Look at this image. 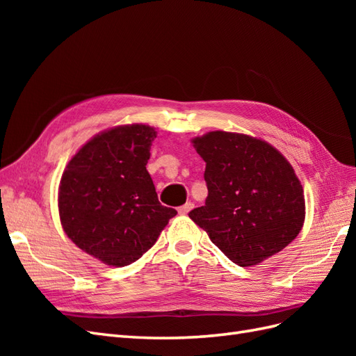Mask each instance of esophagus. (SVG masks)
Here are the masks:
<instances>
[{"label": "esophagus", "instance_id": "34e87169", "mask_svg": "<svg viewBox=\"0 0 356 356\" xmlns=\"http://www.w3.org/2000/svg\"><path fill=\"white\" fill-rule=\"evenodd\" d=\"M193 208H195V204H193L191 202H187L186 204H182V207L178 208V213L179 215H187Z\"/></svg>", "mask_w": 356, "mask_h": 356}]
</instances>
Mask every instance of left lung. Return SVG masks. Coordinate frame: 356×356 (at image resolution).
I'll return each instance as SVG.
<instances>
[{
  "label": "left lung",
  "instance_id": "8db88e82",
  "mask_svg": "<svg viewBox=\"0 0 356 356\" xmlns=\"http://www.w3.org/2000/svg\"><path fill=\"white\" fill-rule=\"evenodd\" d=\"M207 161L208 197L188 217L234 264L261 263L293 242L305 222V195L288 160L261 139L209 132L193 139Z\"/></svg>",
  "mask_w": 356,
  "mask_h": 356
}]
</instances>
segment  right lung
<instances>
[{
    "mask_svg": "<svg viewBox=\"0 0 356 356\" xmlns=\"http://www.w3.org/2000/svg\"><path fill=\"white\" fill-rule=\"evenodd\" d=\"M156 135L145 124L102 132L80 148L62 175L63 230L80 250L108 266L141 258L177 215L159 202L145 168Z\"/></svg>",
    "mask_w": 356,
    "mask_h": 356,
    "instance_id": "right-lung-1",
    "label": "right lung"
}]
</instances>
